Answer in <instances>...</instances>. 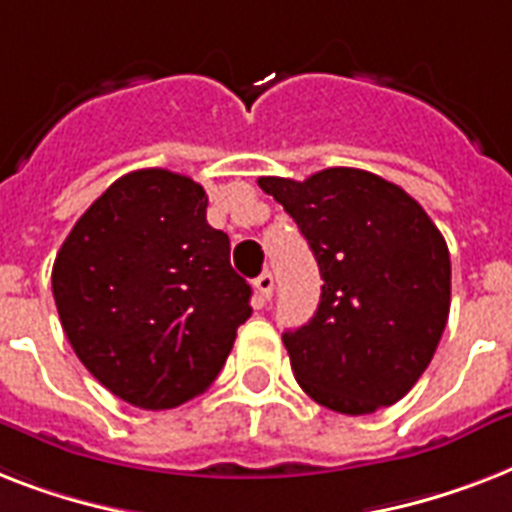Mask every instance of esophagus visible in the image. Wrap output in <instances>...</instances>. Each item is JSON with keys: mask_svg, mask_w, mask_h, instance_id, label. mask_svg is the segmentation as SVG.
Listing matches in <instances>:
<instances>
[{"mask_svg": "<svg viewBox=\"0 0 512 512\" xmlns=\"http://www.w3.org/2000/svg\"><path fill=\"white\" fill-rule=\"evenodd\" d=\"M255 289H257V297H260V303H268L273 295V276L268 271L260 273L255 279Z\"/></svg>", "mask_w": 512, "mask_h": 512, "instance_id": "obj_1", "label": "esophagus"}]
</instances>
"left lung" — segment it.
<instances>
[{
	"label": "left lung",
	"mask_w": 512,
	"mask_h": 512,
	"mask_svg": "<svg viewBox=\"0 0 512 512\" xmlns=\"http://www.w3.org/2000/svg\"><path fill=\"white\" fill-rule=\"evenodd\" d=\"M313 249L321 303L284 332L300 388L340 414H372L412 390L444 335L449 249L417 201L366 170L260 177Z\"/></svg>",
	"instance_id": "1"
}]
</instances>
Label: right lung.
<instances>
[{
	"label": "right lung",
	"instance_id": "obj_1",
	"mask_svg": "<svg viewBox=\"0 0 512 512\" xmlns=\"http://www.w3.org/2000/svg\"><path fill=\"white\" fill-rule=\"evenodd\" d=\"M52 295L87 372L154 412L204 393L252 316L207 193L170 170L130 172L92 201L55 257Z\"/></svg>",
	"mask_w": 512,
	"mask_h": 512
}]
</instances>
